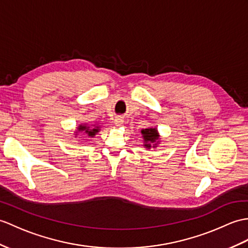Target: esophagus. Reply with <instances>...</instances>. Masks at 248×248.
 <instances>
[{"label":"esophagus","mask_w":248,"mask_h":248,"mask_svg":"<svg viewBox=\"0 0 248 248\" xmlns=\"http://www.w3.org/2000/svg\"><path fill=\"white\" fill-rule=\"evenodd\" d=\"M114 124L116 125H122L124 124V119L122 117H116L114 120Z\"/></svg>","instance_id":"esophagus-1"}]
</instances>
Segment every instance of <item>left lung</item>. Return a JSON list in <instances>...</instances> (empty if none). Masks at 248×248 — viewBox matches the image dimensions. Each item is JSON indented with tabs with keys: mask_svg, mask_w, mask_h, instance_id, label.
I'll use <instances>...</instances> for the list:
<instances>
[{
	"mask_svg": "<svg viewBox=\"0 0 248 248\" xmlns=\"http://www.w3.org/2000/svg\"><path fill=\"white\" fill-rule=\"evenodd\" d=\"M141 134L143 140H145V146L147 148H150L151 145L150 143H148L149 141L150 142H154L156 140H158V134H157V131L156 129H146V130H142L141 131Z\"/></svg>",
	"mask_w": 248,
	"mask_h": 248,
	"instance_id": "left-lung-1",
	"label": "left lung"
}]
</instances>
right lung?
Instances as JSON below:
<instances>
[{
    "mask_svg": "<svg viewBox=\"0 0 248 248\" xmlns=\"http://www.w3.org/2000/svg\"><path fill=\"white\" fill-rule=\"evenodd\" d=\"M78 130L85 131V133H88L89 136H94L98 132V129H92V130H90L89 126H85V125H79Z\"/></svg>",
    "mask_w": 248,
    "mask_h": 248,
    "instance_id": "1",
    "label": "right lung"
}]
</instances>
